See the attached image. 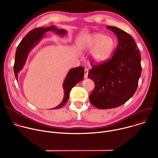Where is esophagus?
<instances>
[{"instance_id": "1", "label": "esophagus", "mask_w": 158, "mask_h": 158, "mask_svg": "<svg viewBox=\"0 0 158 158\" xmlns=\"http://www.w3.org/2000/svg\"><path fill=\"white\" fill-rule=\"evenodd\" d=\"M88 69L87 68H85V70H84V77L85 78H87V75H88Z\"/></svg>"}]
</instances>
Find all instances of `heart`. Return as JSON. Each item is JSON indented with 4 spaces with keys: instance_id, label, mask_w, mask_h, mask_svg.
Listing matches in <instances>:
<instances>
[{
    "instance_id": "obj_1",
    "label": "heart",
    "mask_w": 158,
    "mask_h": 158,
    "mask_svg": "<svg viewBox=\"0 0 158 158\" xmlns=\"http://www.w3.org/2000/svg\"><path fill=\"white\" fill-rule=\"evenodd\" d=\"M116 45L113 38L101 33L88 36L80 42L82 49H92L90 57L96 63H101L109 59L114 52Z\"/></svg>"
}]
</instances>
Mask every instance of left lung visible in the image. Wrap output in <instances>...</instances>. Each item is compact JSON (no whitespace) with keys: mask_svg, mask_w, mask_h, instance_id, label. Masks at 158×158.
<instances>
[{"mask_svg":"<svg viewBox=\"0 0 158 158\" xmlns=\"http://www.w3.org/2000/svg\"><path fill=\"white\" fill-rule=\"evenodd\" d=\"M107 29L118 37V44L112 57L98 65L91 64L88 77L95 87L89 96L97 108H115L127 101L136 92L141 74V56L133 37L113 26Z\"/></svg>","mask_w":158,"mask_h":158,"instance_id":"8db88e82","label":"left lung"}]
</instances>
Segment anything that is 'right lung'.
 Returning <instances> with one entry per match:
<instances>
[{
  "label": "right lung",
  "instance_id": "right-lung-1",
  "mask_svg": "<svg viewBox=\"0 0 158 158\" xmlns=\"http://www.w3.org/2000/svg\"><path fill=\"white\" fill-rule=\"evenodd\" d=\"M50 31H52L60 35H64L67 34V31L64 29H58L54 26L49 27H38L32 29L28 32L19 43L15 52V63L14 65V74L17 80L18 73L23 69L31 51L42 40L46 32ZM84 76V68L82 66H79L69 70L63 83V89L64 91L63 100L57 106L53 109H59L67 103L69 99L72 88L78 82L82 81Z\"/></svg>",
  "mask_w": 158,
  "mask_h": 158
}]
</instances>
